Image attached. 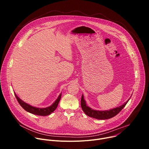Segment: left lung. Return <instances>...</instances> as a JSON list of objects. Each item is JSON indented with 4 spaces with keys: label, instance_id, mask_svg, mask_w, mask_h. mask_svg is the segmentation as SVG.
I'll use <instances>...</instances> for the list:
<instances>
[{
    "label": "left lung",
    "instance_id": "left-lung-1",
    "mask_svg": "<svg viewBox=\"0 0 149 149\" xmlns=\"http://www.w3.org/2000/svg\"><path fill=\"white\" fill-rule=\"evenodd\" d=\"M128 101H127L125 103H124L121 106H119L118 107L107 110V111H98L95 110L90 107H88L86 104V102L85 101L83 95H82L81 100V108L83 110V111L86 113V115H87L89 117L99 119V120H106V119H109L111 118L114 116H116L117 114H118L122 109L125 107L127 103L128 102Z\"/></svg>",
    "mask_w": 149,
    "mask_h": 149
}]
</instances>
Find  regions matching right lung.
Wrapping results in <instances>:
<instances>
[{"label":"right lung","instance_id":"add662e5","mask_svg":"<svg viewBox=\"0 0 149 149\" xmlns=\"http://www.w3.org/2000/svg\"><path fill=\"white\" fill-rule=\"evenodd\" d=\"M15 95L19 102V104L20 105L21 107H22L24 110H25L26 111L32 113L33 114L38 115V116H45L51 114L52 112H54L55 109H56L57 106L58 105V103L61 100V93L59 94L58 98L55 100V101L48 107L46 108H37L33 107V106L29 105L28 104L24 102L22 100L20 99L16 94L14 93Z\"/></svg>","mask_w":149,"mask_h":149}]
</instances>
